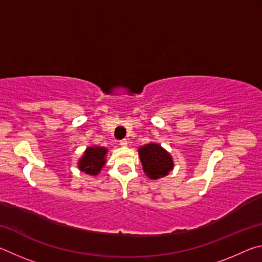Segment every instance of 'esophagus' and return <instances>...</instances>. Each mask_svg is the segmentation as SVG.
<instances>
[{"label": "esophagus", "mask_w": 262, "mask_h": 262, "mask_svg": "<svg viewBox=\"0 0 262 262\" xmlns=\"http://www.w3.org/2000/svg\"><path fill=\"white\" fill-rule=\"evenodd\" d=\"M120 145H122V147H127V145H128V141H127V140L120 141Z\"/></svg>", "instance_id": "obj_1"}]
</instances>
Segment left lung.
<instances>
[{"label": "left lung", "instance_id": "1", "mask_svg": "<svg viewBox=\"0 0 262 262\" xmlns=\"http://www.w3.org/2000/svg\"><path fill=\"white\" fill-rule=\"evenodd\" d=\"M139 156L143 172L151 180L163 178L170 173L174 167V162L171 154L156 142H150L140 147Z\"/></svg>", "mask_w": 262, "mask_h": 262}]
</instances>
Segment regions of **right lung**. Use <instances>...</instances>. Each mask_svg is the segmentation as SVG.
Masks as SVG:
<instances>
[{"mask_svg":"<svg viewBox=\"0 0 262 262\" xmlns=\"http://www.w3.org/2000/svg\"><path fill=\"white\" fill-rule=\"evenodd\" d=\"M107 152L108 150L104 147H98V145L88 147L77 162L79 171L89 176H98L101 168L105 166Z\"/></svg>","mask_w":262,"mask_h":262,"instance_id":"right-lung-1","label":"right lung"}]
</instances>
